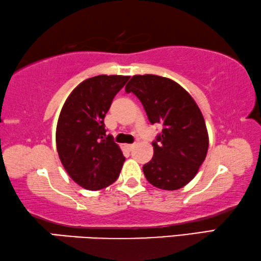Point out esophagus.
Wrapping results in <instances>:
<instances>
[{"label":"esophagus","mask_w":261,"mask_h":261,"mask_svg":"<svg viewBox=\"0 0 261 261\" xmlns=\"http://www.w3.org/2000/svg\"><path fill=\"white\" fill-rule=\"evenodd\" d=\"M136 144H125V148L127 151H132L135 148Z\"/></svg>","instance_id":"esophagus-1"}]
</instances>
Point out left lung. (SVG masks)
<instances>
[{"mask_svg":"<svg viewBox=\"0 0 261 261\" xmlns=\"http://www.w3.org/2000/svg\"><path fill=\"white\" fill-rule=\"evenodd\" d=\"M142 102L151 124L164 129L152 143L144 175L156 188L176 190L194 179L208 152L205 122L196 102L179 84L159 75H134L125 86Z\"/></svg>","mask_w":261,"mask_h":261,"instance_id":"8db88e82","label":"left lung"}]
</instances>
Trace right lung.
<instances>
[{
  "instance_id": "1",
  "label": "right lung",
  "mask_w": 261,
  "mask_h": 261,
  "mask_svg": "<svg viewBox=\"0 0 261 261\" xmlns=\"http://www.w3.org/2000/svg\"><path fill=\"white\" fill-rule=\"evenodd\" d=\"M130 76L97 75L82 81L66 100L57 124L56 142L66 172L82 188L98 190L115 182L124 158L107 135L106 114Z\"/></svg>"
}]
</instances>
